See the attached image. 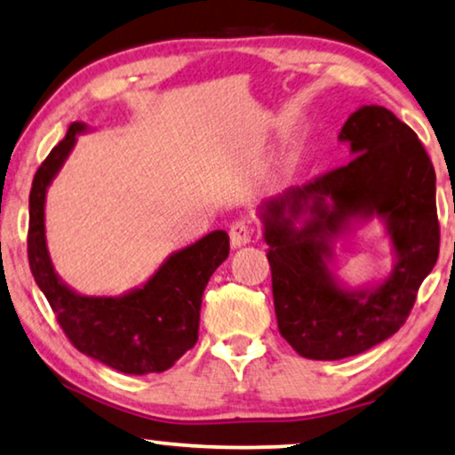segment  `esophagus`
I'll use <instances>...</instances> for the list:
<instances>
[{
  "mask_svg": "<svg viewBox=\"0 0 455 455\" xmlns=\"http://www.w3.org/2000/svg\"><path fill=\"white\" fill-rule=\"evenodd\" d=\"M228 235H231V247H233V250H239V247H243L251 241V227L245 220H237L231 227Z\"/></svg>",
  "mask_w": 455,
  "mask_h": 455,
  "instance_id": "34e87169",
  "label": "esophagus"
}]
</instances>
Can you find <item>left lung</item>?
Masks as SVG:
<instances>
[{
  "mask_svg": "<svg viewBox=\"0 0 455 455\" xmlns=\"http://www.w3.org/2000/svg\"><path fill=\"white\" fill-rule=\"evenodd\" d=\"M339 141L354 160L258 205L281 335L310 360H343L395 335L439 256L435 168L418 135L383 106H362ZM372 217L394 268L349 288L331 272L334 243Z\"/></svg>",
  "mask_w": 455,
  "mask_h": 455,
  "instance_id": "1",
  "label": "left lung"
}]
</instances>
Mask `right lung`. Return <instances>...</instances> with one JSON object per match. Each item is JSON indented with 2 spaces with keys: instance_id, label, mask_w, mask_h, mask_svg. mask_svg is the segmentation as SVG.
<instances>
[{
  "instance_id": "1",
  "label": "right lung",
  "mask_w": 455,
  "mask_h": 455,
  "mask_svg": "<svg viewBox=\"0 0 455 455\" xmlns=\"http://www.w3.org/2000/svg\"><path fill=\"white\" fill-rule=\"evenodd\" d=\"M84 123H72L33 179L28 197V264L72 345L124 374L164 372L197 341L210 276L228 258L227 231H212L174 251L154 275L118 298L81 295L53 268L45 239L47 189L62 171Z\"/></svg>"
}]
</instances>
